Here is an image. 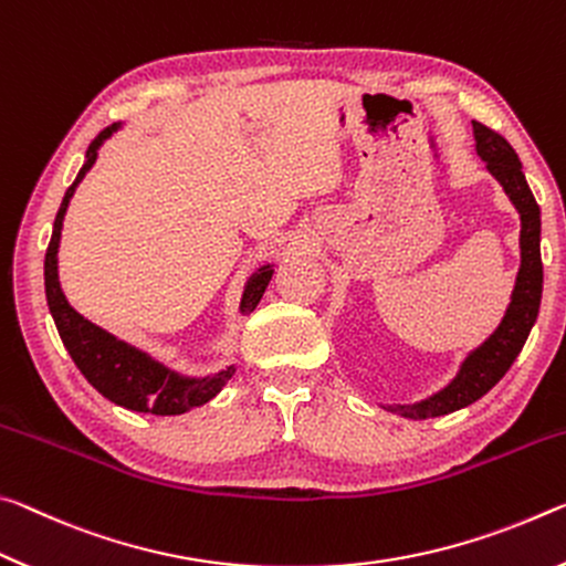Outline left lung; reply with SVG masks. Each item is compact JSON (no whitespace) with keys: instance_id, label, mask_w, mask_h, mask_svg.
Wrapping results in <instances>:
<instances>
[{"instance_id":"8db88e82","label":"left lung","mask_w":566,"mask_h":566,"mask_svg":"<svg viewBox=\"0 0 566 566\" xmlns=\"http://www.w3.org/2000/svg\"><path fill=\"white\" fill-rule=\"evenodd\" d=\"M474 125L476 155L486 163L489 172L502 182L504 192L518 210V218H522V235H518L522 265H518L516 285L512 293V303H509L506 308V316L484 344L476 350H471L464 364H461L457 378H453L447 388H441L439 394L426 398V401H419L413 406H391V411H398L406 416V419H433V416L459 411L464 409V406L479 401L486 391H492V388L502 381L506 370L512 368L518 350L524 348L526 338H530V331L536 316H539L544 283L539 250V206H536L530 185H526L522 163H518L514 147L486 125Z\"/></svg>"}]
</instances>
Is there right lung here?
<instances>
[{
  "mask_svg": "<svg viewBox=\"0 0 566 566\" xmlns=\"http://www.w3.org/2000/svg\"><path fill=\"white\" fill-rule=\"evenodd\" d=\"M119 125H109L90 143L85 165L77 172V178L67 188L62 198V206L57 210L52 228V240L44 255V293H48V305L54 318V326L60 331V338L64 348L70 350L74 366L82 370V376L97 388V391L109 398L117 406H125L129 411H143L155 416H178L196 406L208 403L212 396L220 394V388L230 381L235 374L233 366L220 370L216 376L206 378H185L175 374L168 366L157 364L145 350L125 344V340L115 338L113 333L102 331L95 323L80 316L64 298L60 289L57 275V250L62 238V220L67 212L70 198L74 196V188L85 178L87 170L97 160L99 145L107 140L109 135L117 133ZM273 277V265H263L250 275V281L243 291V301H240V311L250 313L261 303L263 293Z\"/></svg>",
  "mask_w": 566,
  "mask_h": 566,
  "instance_id": "obj_1",
  "label": "right lung"
}]
</instances>
